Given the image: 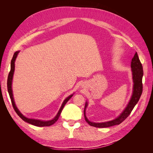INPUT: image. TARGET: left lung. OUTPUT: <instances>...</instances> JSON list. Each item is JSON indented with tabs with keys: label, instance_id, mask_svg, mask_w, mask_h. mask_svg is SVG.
Instances as JSON below:
<instances>
[{
	"label": "left lung",
	"instance_id": "8db88e82",
	"mask_svg": "<svg viewBox=\"0 0 153 153\" xmlns=\"http://www.w3.org/2000/svg\"><path fill=\"white\" fill-rule=\"evenodd\" d=\"M131 68L133 75V94L131 98L129 100L127 106L123 112L119 115L118 117L112 121H110L105 123H93L91 122L88 120L85 115V109L88 105L87 102L85 103L84 108V117L86 122L89 124L90 126L96 127V128H107L110 127L115 125H119L123 122L126 119L129 115L131 114L133 108L135 107L136 104L139 100L141 94L142 93V76H143V68L142 65L138 58V54L136 52L134 57H133L131 62Z\"/></svg>",
	"mask_w": 153,
	"mask_h": 153
}]
</instances>
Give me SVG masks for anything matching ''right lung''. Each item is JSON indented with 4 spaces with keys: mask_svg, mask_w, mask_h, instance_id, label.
I'll list each match as a JSON object with an SVG mask.
<instances>
[{
    "mask_svg": "<svg viewBox=\"0 0 153 153\" xmlns=\"http://www.w3.org/2000/svg\"><path fill=\"white\" fill-rule=\"evenodd\" d=\"M18 53H19V51H17V52H15V53H14V55H13V59H12L11 62V70H10V72L8 75L7 82V91H8V92H9V94H10V97L11 98V103H12V105L13 106V108H14V110H15L16 113L18 115V116H19L22 120H24V121H25L27 123L34 125V126H39V127L50 126H51V125L53 124L55 122L57 121L59 116H60V115H61V112H62V110L64 108V105H66V103L69 101V100L71 98L73 94L69 96L68 98H66L65 100H64V101H63V103L61 105V108L59 109L57 115L52 120H50V121H41V120H39V119H29V118H27V117H25L24 115H23L19 110H18V109L16 107V106L15 103V101H14L13 91H12V80H13L14 71H15V60L16 59V57H17Z\"/></svg>",
    "mask_w": 153,
    "mask_h": 153,
    "instance_id": "add662e5",
    "label": "right lung"
}]
</instances>
